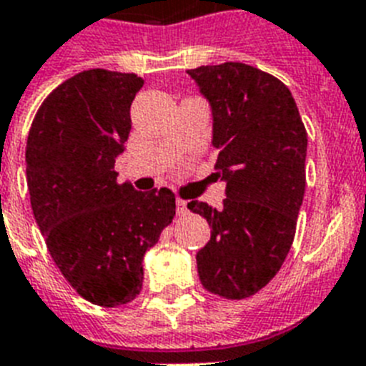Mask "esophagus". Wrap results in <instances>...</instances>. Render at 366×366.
Instances as JSON below:
<instances>
[{
	"label": "esophagus",
	"instance_id": "34e87169",
	"mask_svg": "<svg viewBox=\"0 0 366 366\" xmlns=\"http://www.w3.org/2000/svg\"><path fill=\"white\" fill-rule=\"evenodd\" d=\"M188 212V207H186V201H182V199L177 197V214L178 216H182V214Z\"/></svg>",
	"mask_w": 366,
	"mask_h": 366
}]
</instances>
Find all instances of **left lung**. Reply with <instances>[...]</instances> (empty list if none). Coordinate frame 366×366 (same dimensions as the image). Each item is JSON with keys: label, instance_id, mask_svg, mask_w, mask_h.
<instances>
[{"label": "left lung", "instance_id": "8db88e82", "mask_svg": "<svg viewBox=\"0 0 366 366\" xmlns=\"http://www.w3.org/2000/svg\"><path fill=\"white\" fill-rule=\"evenodd\" d=\"M212 109L224 207L192 201L210 240L197 252L199 280L225 299L265 287L293 244L307 186V129L290 88L265 71L225 61L188 69Z\"/></svg>", "mask_w": 366, "mask_h": 366}]
</instances>
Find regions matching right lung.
<instances>
[{
    "label": "right lung",
    "instance_id": "obj_1",
    "mask_svg": "<svg viewBox=\"0 0 366 366\" xmlns=\"http://www.w3.org/2000/svg\"><path fill=\"white\" fill-rule=\"evenodd\" d=\"M142 84L107 69L71 76L39 107L26 144L29 201L46 248L73 290L99 307L141 293L142 257L177 209L171 189L116 182Z\"/></svg>",
    "mask_w": 366,
    "mask_h": 366
}]
</instances>
